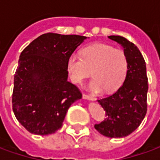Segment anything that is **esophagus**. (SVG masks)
<instances>
[{
    "label": "esophagus",
    "instance_id": "1",
    "mask_svg": "<svg viewBox=\"0 0 160 160\" xmlns=\"http://www.w3.org/2000/svg\"><path fill=\"white\" fill-rule=\"evenodd\" d=\"M82 97H83V98H85V99H88V100H95V99H96V98L94 97H92V96L87 95V94L86 93L82 94Z\"/></svg>",
    "mask_w": 160,
    "mask_h": 160
}]
</instances>
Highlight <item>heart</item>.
Segmentation results:
<instances>
[{
	"label": "heart",
	"instance_id": "1",
	"mask_svg": "<svg viewBox=\"0 0 160 160\" xmlns=\"http://www.w3.org/2000/svg\"><path fill=\"white\" fill-rule=\"evenodd\" d=\"M67 68L73 83H81L92 73L91 90L112 92L122 86L127 76L128 58L123 49L95 43L84 48L81 56H70Z\"/></svg>",
	"mask_w": 160,
	"mask_h": 160
}]
</instances>
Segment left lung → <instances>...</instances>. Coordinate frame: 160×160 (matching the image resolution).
<instances>
[{
    "label": "left lung",
    "mask_w": 160,
    "mask_h": 160,
    "mask_svg": "<svg viewBox=\"0 0 160 160\" xmlns=\"http://www.w3.org/2000/svg\"><path fill=\"white\" fill-rule=\"evenodd\" d=\"M123 48L128 58V71L117 92L98 99L105 111L106 118L94 128L110 138L125 137L133 133L148 111V80L146 62L137 46L123 37L109 36Z\"/></svg>",
    "instance_id": "1"
}]
</instances>
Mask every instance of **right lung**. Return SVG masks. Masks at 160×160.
Instances as JSON below:
<instances>
[{"label": "right lung", "mask_w": 160, "mask_h": 160, "mask_svg": "<svg viewBox=\"0 0 160 160\" xmlns=\"http://www.w3.org/2000/svg\"><path fill=\"white\" fill-rule=\"evenodd\" d=\"M87 38L45 33L24 49L13 78L12 105L17 120L30 133L54 134L70 105L82 98L68 81L67 62Z\"/></svg>", "instance_id": "add662e5"}]
</instances>
